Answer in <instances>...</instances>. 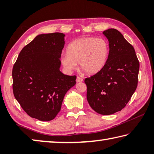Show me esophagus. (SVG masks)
Instances as JSON below:
<instances>
[{
  "instance_id": "obj_1",
  "label": "esophagus",
  "mask_w": 154,
  "mask_h": 154,
  "mask_svg": "<svg viewBox=\"0 0 154 154\" xmlns=\"http://www.w3.org/2000/svg\"><path fill=\"white\" fill-rule=\"evenodd\" d=\"M83 82V79L82 78H81L79 77H77V79H76V82L77 83H79V82Z\"/></svg>"
}]
</instances>
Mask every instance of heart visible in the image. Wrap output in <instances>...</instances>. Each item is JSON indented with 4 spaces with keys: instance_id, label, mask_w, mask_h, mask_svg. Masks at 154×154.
I'll use <instances>...</instances> for the list:
<instances>
[{
    "instance_id": "obj_1",
    "label": "heart",
    "mask_w": 154,
    "mask_h": 154,
    "mask_svg": "<svg viewBox=\"0 0 154 154\" xmlns=\"http://www.w3.org/2000/svg\"><path fill=\"white\" fill-rule=\"evenodd\" d=\"M66 54L62 55L60 61L65 69L71 71L79 66L88 75L100 72L107 62L109 45L107 41L94 36L77 38L69 44Z\"/></svg>"
}]
</instances>
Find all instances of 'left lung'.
Listing matches in <instances>:
<instances>
[{"label": "left lung", "mask_w": 154, "mask_h": 154, "mask_svg": "<svg viewBox=\"0 0 154 154\" xmlns=\"http://www.w3.org/2000/svg\"><path fill=\"white\" fill-rule=\"evenodd\" d=\"M103 33L109 41L107 62L100 72L86 78L85 83L93 110L111 115L124 108L136 90L139 62L134 48L119 31L109 28Z\"/></svg>", "instance_id": "obj_1"}]
</instances>
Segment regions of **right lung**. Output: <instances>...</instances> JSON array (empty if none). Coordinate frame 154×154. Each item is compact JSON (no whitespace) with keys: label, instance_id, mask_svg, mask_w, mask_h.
I'll return each mask as SVG.
<instances>
[{"label":"right lung","instance_id":"right-lung-1","mask_svg":"<svg viewBox=\"0 0 154 154\" xmlns=\"http://www.w3.org/2000/svg\"><path fill=\"white\" fill-rule=\"evenodd\" d=\"M65 35L41 34L20 51L13 67V91L17 102L31 118L50 121L60 111L66 93L76 76L60 71Z\"/></svg>","mask_w":154,"mask_h":154}]
</instances>
